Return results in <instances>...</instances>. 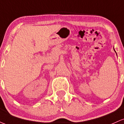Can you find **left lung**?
Wrapping results in <instances>:
<instances>
[{
    "label": "left lung",
    "mask_w": 124,
    "mask_h": 124,
    "mask_svg": "<svg viewBox=\"0 0 124 124\" xmlns=\"http://www.w3.org/2000/svg\"><path fill=\"white\" fill-rule=\"evenodd\" d=\"M114 51H115V52H116V51H115V49H114Z\"/></svg>",
    "instance_id": "1"
}]
</instances>
